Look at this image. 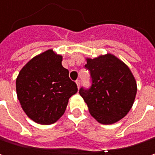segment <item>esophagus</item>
Instances as JSON below:
<instances>
[{
	"label": "esophagus",
	"mask_w": 155,
	"mask_h": 155,
	"mask_svg": "<svg viewBox=\"0 0 155 155\" xmlns=\"http://www.w3.org/2000/svg\"><path fill=\"white\" fill-rule=\"evenodd\" d=\"M75 82H76V85H77L78 89H79V88H80V85H81V81H80L79 80H77V81H76Z\"/></svg>",
	"instance_id": "34e87169"
}]
</instances>
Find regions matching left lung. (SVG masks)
I'll use <instances>...</instances> for the list:
<instances>
[{
	"mask_svg": "<svg viewBox=\"0 0 155 155\" xmlns=\"http://www.w3.org/2000/svg\"><path fill=\"white\" fill-rule=\"evenodd\" d=\"M92 85L81 89L80 95L90 114L101 124H114L125 117L131 109L137 86L129 67L116 55L107 53L95 58H86Z\"/></svg>",
	"mask_w": 155,
	"mask_h": 155,
	"instance_id": "1",
	"label": "left lung"
}]
</instances>
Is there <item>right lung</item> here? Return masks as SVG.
I'll return each instance as SVG.
<instances>
[{
    "mask_svg": "<svg viewBox=\"0 0 155 155\" xmlns=\"http://www.w3.org/2000/svg\"><path fill=\"white\" fill-rule=\"evenodd\" d=\"M53 49L34 56L16 79L17 97L26 115L40 125L55 123L64 113L77 85Z\"/></svg>",
    "mask_w": 155,
    "mask_h": 155,
    "instance_id": "1",
    "label": "right lung"
}]
</instances>
